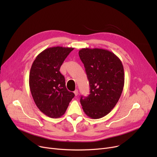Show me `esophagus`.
I'll return each mask as SVG.
<instances>
[{"instance_id":"1","label":"esophagus","mask_w":157,"mask_h":157,"mask_svg":"<svg viewBox=\"0 0 157 157\" xmlns=\"http://www.w3.org/2000/svg\"><path fill=\"white\" fill-rule=\"evenodd\" d=\"M74 95H75L76 96H77V95H78V90H76L74 92Z\"/></svg>"}]
</instances>
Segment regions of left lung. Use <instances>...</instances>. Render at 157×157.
<instances>
[{"mask_svg": "<svg viewBox=\"0 0 157 157\" xmlns=\"http://www.w3.org/2000/svg\"><path fill=\"white\" fill-rule=\"evenodd\" d=\"M90 88V94L80 102L85 114L98 119L109 113L118 102L124 86L123 64L113 52L101 48H82L79 51Z\"/></svg>", "mask_w": 157, "mask_h": 157, "instance_id": "obj_1", "label": "left lung"}]
</instances>
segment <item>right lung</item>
<instances>
[{
  "label": "right lung",
  "instance_id": "right-lung-1",
  "mask_svg": "<svg viewBox=\"0 0 157 157\" xmlns=\"http://www.w3.org/2000/svg\"><path fill=\"white\" fill-rule=\"evenodd\" d=\"M73 48L56 46L40 53L29 74L32 96L39 109L46 116L58 118L64 114L74 94L65 86L60 68Z\"/></svg>",
  "mask_w": 157,
  "mask_h": 157
}]
</instances>
